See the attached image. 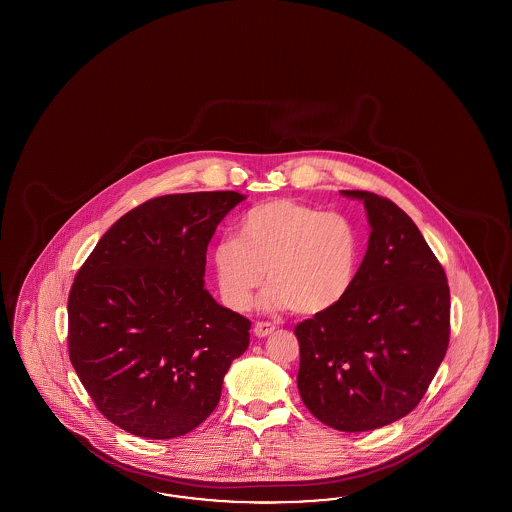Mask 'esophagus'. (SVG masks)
I'll list each match as a JSON object with an SVG mask.
<instances>
[{
  "label": "esophagus",
  "mask_w": 512,
  "mask_h": 512,
  "mask_svg": "<svg viewBox=\"0 0 512 512\" xmlns=\"http://www.w3.org/2000/svg\"><path fill=\"white\" fill-rule=\"evenodd\" d=\"M274 330H276V326L272 325V323H257V325L253 326V334H255L257 338H266V336H270Z\"/></svg>",
  "instance_id": "34e87169"
}]
</instances>
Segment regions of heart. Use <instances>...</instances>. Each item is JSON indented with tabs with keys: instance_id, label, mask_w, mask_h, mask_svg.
Here are the masks:
<instances>
[{
	"instance_id": "b5f03b06",
	"label": "heart",
	"mask_w": 512,
	"mask_h": 512,
	"mask_svg": "<svg viewBox=\"0 0 512 512\" xmlns=\"http://www.w3.org/2000/svg\"><path fill=\"white\" fill-rule=\"evenodd\" d=\"M358 261L360 234L349 217L295 199L249 208L238 234L217 240L210 251L217 289L236 311L248 310L264 276L270 283L257 300L259 310H332L349 295Z\"/></svg>"
}]
</instances>
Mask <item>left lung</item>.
I'll use <instances>...</instances> for the list:
<instances>
[{"label": "left lung", "mask_w": 512, "mask_h": 512, "mask_svg": "<svg viewBox=\"0 0 512 512\" xmlns=\"http://www.w3.org/2000/svg\"><path fill=\"white\" fill-rule=\"evenodd\" d=\"M368 251L349 295L296 326L298 392L315 419L368 432L409 415L443 362L450 334L449 283L413 219L368 191Z\"/></svg>", "instance_id": "obj_1"}]
</instances>
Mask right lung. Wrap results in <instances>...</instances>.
Here are the masks:
<instances>
[{"instance_id": "add662e5", "label": "right lung", "mask_w": 512, "mask_h": 512, "mask_svg": "<svg viewBox=\"0 0 512 512\" xmlns=\"http://www.w3.org/2000/svg\"><path fill=\"white\" fill-rule=\"evenodd\" d=\"M236 191L165 195L120 217L69 293V358L97 409L129 434L172 439L216 409L249 323L204 287L206 249Z\"/></svg>"}]
</instances>
